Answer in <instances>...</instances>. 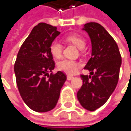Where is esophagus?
I'll return each mask as SVG.
<instances>
[{
    "instance_id": "34e87169",
    "label": "esophagus",
    "mask_w": 131,
    "mask_h": 131,
    "mask_svg": "<svg viewBox=\"0 0 131 131\" xmlns=\"http://www.w3.org/2000/svg\"><path fill=\"white\" fill-rule=\"evenodd\" d=\"M67 79H68V80H71V79H74V77H73V76H71V75H68Z\"/></svg>"
}]
</instances>
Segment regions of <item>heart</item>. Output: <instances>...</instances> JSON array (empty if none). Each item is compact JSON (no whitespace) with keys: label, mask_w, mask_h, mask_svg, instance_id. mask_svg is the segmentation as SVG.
Here are the masks:
<instances>
[{"label":"heart","mask_w":131,"mask_h":131,"mask_svg":"<svg viewBox=\"0 0 131 131\" xmlns=\"http://www.w3.org/2000/svg\"><path fill=\"white\" fill-rule=\"evenodd\" d=\"M66 39L68 41L73 43L75 46L80 49H84L85 46V41L84 38L78 34H71L68 35ZM49 51L54 57L60 58L61 57L63 51L62 44L58 40H53L49 45ZM57 66L59 70L67 74H72L77 71L78 68L80 67V63L69 59H63L58 63Z\"/></svg>","instance_id":"obj_1"}]
</instances>
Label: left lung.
<instances>
[{"mask_svg": "<svg viewBox=\"0 0 131 131\" xmlns=\"http://www.w3.org/2000/svg\"><path fill=\"white\" fill-rule=\"evenodd\" d=\"M83 30L92 43V57L85 66L91 75H80L82 85L77 97L84 108L94 111L108 101L116 87L122 59L116 42L101 24L85 23Z\"/></svg>", "mask_w": 131, "mask_h": 131, "instance_id": "left-lung-1", "label": "left lung"}]
</instances>
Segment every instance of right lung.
Masks as SVG:
<instances>
[{
  "mask_svg": "<svg viewBox=\"0 0 131 131\" xmlns=\"http://www.w3.org/2000/svg\"><path fill=\"white\" fill-rule=\"evenodd\" d=\"M60 34L57 27L40 23L31 30L17 54L14 71L20 96L27 106L38 112L53 109L67 76L51 72L55 68L50 43Z\"/></svg>",
  "mask_w": 131,
  "mask_h": 131,
  "instance_id": "1",
  "label": "right lung"
}]
</instances>
